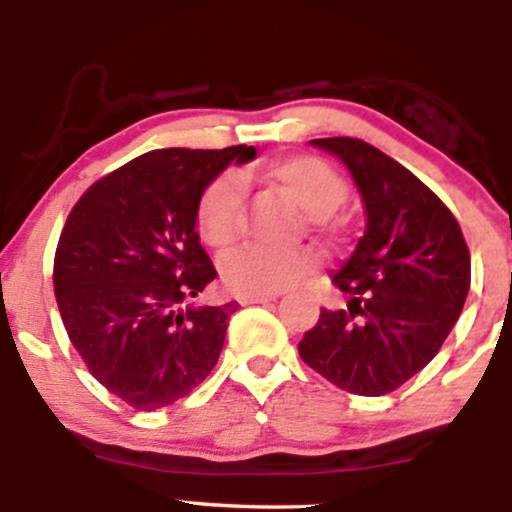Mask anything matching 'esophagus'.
I'll use <instances>...</instances> for the list:
<instances>
[{
    "instance_id": "esophagus-1",
    "label": "esophagus",
    "mask_w": 512,
    "mask_h": 512,
    "mask_svg": "<svg viewBox=\"0 0 512 512\" xmlns=\"http://www.w3.org/2000/svg\"><path fill=\"white\" fill-rule=\"evenodd\" d=\"M276 293H243V296H238V303L240 305H252V303H269L274 301Z\"/></svg>"
}]
</instances>
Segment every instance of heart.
Listing matches in <instances>:
<instances>
[{
  "instance_id": "1",
  "label": "heart",
  "mask_w": 512,
  "mask_h": 512,
  "mask_svg": "<svg viewBox=\"0 0 512 512\" xmlns=\"http://www.w3.org/2000/svg\"><path fill=\"white\" fill-rule=\"evenodd\" d=\"M267 178L274 180L301 207L308 226L317 233L334 231V211L344 204L349 187L330 163L317 156H291L269 163ZM243 209V178L233 170L216 175L197 199V231L214 250H228L238 240ZM317 257L305 248L264 250L248 248L221 262L223 284L233 293H276L298 284L315 269Z\"/></svg>"
}]
</instances>
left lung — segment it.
<instances>
[{"label": "left lung", "instance_id": "obj_1", "mask_svg": "<svg viewBox=\"0 0 512 512\" xmlns=\"http://www.w3.org/2000/svg\"><path fill=\"white\" fill-rule=\"evenodd\" d=\"M354 175L368 226L332 276L346 308L320 310L298 354L346 392H395L438 354L467 301L472 260L452 211L431 187L363 139H313Z\"/></svg>", "mask_w": 512, "mask_h": 512}]
</instances>
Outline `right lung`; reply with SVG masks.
<instances>
[{
	"instance_id": "right-lung-1",
	"label": "right lung",
	"mask_w": 512,
	"mask_h": 512,
	"mask_svg": "<svg viewBox=\"0 0 512 512\" xmlns=\"http://www.w3.org/2000/svg\"><path fill=\"white\" fill-rule=\"evenodd\" d=\"M255 146L156 149L103 175L69 211L55 252V298L88 373L122 402L154 411L216 366L236 301L182 308L216 269L199 245L197 199Z\"/></svg>"
}]
</instances>
